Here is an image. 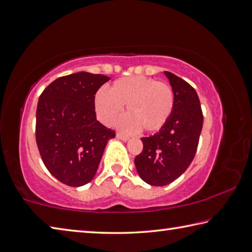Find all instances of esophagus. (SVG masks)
<instances>
[{"instance_id": "esophagus-1", "label": "esophagus", "mask_w": 252, "mask_h": 252, "mask_svg": "<svg viewBox=\"0 0 252 252\" xmlns=\"http://www.w3.org/2000/svg\"><path fill=\"white\" fill-rule=\"evenodd\" d=\"M117 138L122 140V141H125V142H126L127 140H129V136L122 134V133H120V132H118V133H117Z\"/></svg>"}]
</instances>
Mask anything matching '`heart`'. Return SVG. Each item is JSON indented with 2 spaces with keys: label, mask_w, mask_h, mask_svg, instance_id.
<instances>
[{
  "label": "heart",
  "mask_w": 252,
  "mask_h": 252,
  "mask_svg": "<svg viewBox=\"0 0 252 252\" xmlns=\"http://www.w3.org/2000/svg\"><path fill=\"white\" fill-rule=\"evenodd\" d=\"M173 104L172 88L146 76L117 80L109 92L101 90L94 99L97 117L105 125L116 121L126 105L130 114L121 119L119 126L130 133L141 127L148 132L160 130L171 116Z\"/></svg>",
  "instance_id": "heart-1"
}]
</instances>
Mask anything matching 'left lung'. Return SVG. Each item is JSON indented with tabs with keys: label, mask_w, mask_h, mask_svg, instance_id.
Returning <instances> with one entry per match:
<instances>
[{
	"label": "left lung",
	"mask_w": 252,
	"mask_h": 252,
	"mask_svg": "<svg viewBox=\"0 0 252 252\" xmlns=\"http://www.w3.org/2000/svg\"><path fill=\"white\" fill-rule=\"evenodd\" d=\"M174 94L173 110L159 132L142 138L143 150L134 164L140 178L150 186L173 182L186 171L197 151L203 116L199 96L191 85L164 71Z\"/></svg>",
	"instance_id": "left-lung-1"
}]
</instances>
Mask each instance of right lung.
<instances>
[{
  "label": "right lung",
  "instance_id": "right-lung-1",
  "mask_svg": "<svg viewBox=\"0 0 252 252\" xmlns=\"http://www.w3.org/2000/svg\"><path fill=\"white\" fill-rule=\"evenodd\" d=\"M109 76L78 72L45 88L36 108L35 138L46 169L70 187L94 178L106 143L116 132L96 120L95 93Z\"/></svg>",
  "mask_w": 252,
  "mask_h": 252
}]
</instances>
